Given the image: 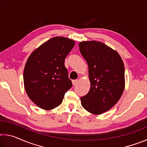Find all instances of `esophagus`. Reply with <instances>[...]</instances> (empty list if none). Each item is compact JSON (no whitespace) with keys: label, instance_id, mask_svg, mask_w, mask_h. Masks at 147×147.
I'll return each instance as SVG.
<instances>
[{"label":"esophagus","instance_id":"esophagus-1","mask_svg":"<svg viewBox=\"0 0 147 147\" xmlns=\"http://www.w3.org/2000/svg\"><path fill=\"white\" fill-rule=\"evenodd\" d=\"M72 82H73V86H76L77 84H78V80H74L72 81Z\"/></svg>","mask_w":147,"mask_h":147}]
</instances>
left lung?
Masks as SVG:
<instances>
[{"label":"left lung","mask_w":147,"mask_h":147,"mask_svg":"<svg viewBox=\"0 0 147 147\" xmlns=\"http://www.w3.org/2000/svg\"><path fill=\"white\" fill-rule=\"evenodd\" d=\"M80 51L87 61L91 88L81 97L83 108L100 115L115 105L125 86L124 66L117 51L100 41L80 42Z\"/></svg>","instance_id":"obj_1"}]
</instances>
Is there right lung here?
<instances>
[{"mask_svg": "<svg viewBox=\"0 0 147 147\" xmlns=\"http://www.w3.org/2000/svg\"><path fill=\"white\" fill-rule=\"evenodd\" d=\"M75 42L65 37L50 39L28 57L24 69L25 91L41 109L51 110L60 105L73 84L64 61Z\"/></svg>", "mask_w": 147, "mask_h": 147, "instance_id": "right-lung-1", "label": "right lung"}]
</instances>
